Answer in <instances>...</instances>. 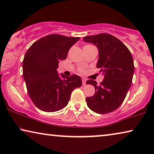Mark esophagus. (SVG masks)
<instances>
[{"label":"esophagus","mask_w":154,"mask_h":154,"mask_svg":"<svg viewBox=\"0 0 154 154\" xmlns=\"http://www.w3.org/2000/svg\"><path fill=\"white\" fill-rule=\"evenodd\" d=\"M86 81L87 79L85 78H82V85H86Z\"/></svg>","instance_id":"1"}]
</instances>
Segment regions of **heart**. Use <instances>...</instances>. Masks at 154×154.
Wrapping results in <instances>:
<instances>
[{
  "label": "heart",
  "instance_id": "heart-1",
  "mask_svg": "<svg viewBox=\"0 0 154 154\" xmlns=\"http://www.w3.org/2000/svg\"><path fill=\"white\" fill-rule=\"evenodd\" d=\"M86 46H90V45H86ZM79 71L83 72V69H79Z\"/></svg>",
  "mask_w": 154,
  "mask_h": 154
}]
</instances>
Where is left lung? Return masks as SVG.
Segmentation results:
<instances>
[{"mask_svg": "<svg viewBox=\"0 0 154 154\" xmlns=\"http://www.w3.org/2000/svg\"><path fill=\"white\" fill-rule=\"evenodd\" d=\"M83 39L97 46V67L104 74L100 85L92 79L86 82L95 88V95L86 98L87 104L97 113H109L120 107L130 88L134 73L133 57L126 46L112 35L100 34L85 36Z\"/></svg>", "mask_w": 154, "mask_h": 154, "instance_id": "8db88e82", "label": "left lung"}]
</instances>
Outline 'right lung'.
Returning <instances> with one entry per match:
<instances>
[{
  "mask_svg": "<svg viewBox=\"0 0 154 154\" xmlns=\"http://www.w3.org/2000/svg\"><path fill=\"white\" fill-rule=\"evenodd\" d=\"M79 37L50 34L34 42L23 61V77L34 104L45 112H55L66 106L72 90L80 88L82 79L77 75L60 78L57 69L64 60Z\"/></svg>",
  "mask_w": 154,
  "mask_h": 154,
  "instance_id": "1",
  "label": "right lung"
}]
</instances>
